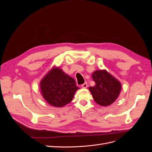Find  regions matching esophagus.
<instances>
[{
    "mask_svg": "<svg viewBox=\"0 0 152 152\" xmlns=\"http://www.w3.org/2000/svg\"><path fill=\"white\" fill-rule=\"evenodd\" d=\"M88 86H87V83L86 82L85 83H84L83 84H82V87H83V88H87V87Z\"/></svg>",
    "mask_w": 152,
    "mask_h": 152,
    "instance_id": "34e87169",
    "label": "esophagus"
}]
</instances>
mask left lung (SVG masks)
I'll return each mask as SVG.
<instances>
[{
    "mask_svg": "<svg viewBox=\"0 0 152 152\" xmlns=\"http://www.w3.org/2000/svg\"><path fill=\"white\" fill-rule=\"evenodd\" d=\"M92 77L96 84L89 87V91L95 102L104 107L113 103L120 94V82L106 70L95 71Z\"/></svg>",
    "mask_w": 152,
    "mask_h": 152,
    "instance_id": "left-lung-1",
    "label": "left lung"
}]
</instances>
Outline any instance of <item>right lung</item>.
I'll use <instances>...</instances> for the list:
<instances>
[{
	"instance_id": "add662e5",
	"label": "right lung",
	"mask_w": 152,
	"mask_h": 152,
	"mask_svg": "<svg viewBox=\"0 0 152 152\" xmlns=\"http://www.w3.org/2000/svg\"><path fill=\"white\" fill-rule=\"evenodd\" d=\"M78 89L75 80L59 68L50 70L40 82L42 96L55 107H61L71 102Z\"/></svg>"
}]
</instances>
